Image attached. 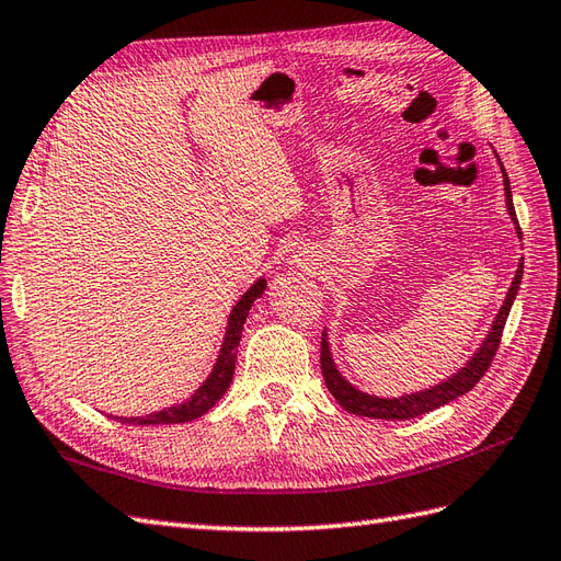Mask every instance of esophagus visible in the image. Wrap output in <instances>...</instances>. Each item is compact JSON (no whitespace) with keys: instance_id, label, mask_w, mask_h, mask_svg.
Returning <instances> with one entry per match:
<instances>
[{"instance_id":"1","label":"esophagus","mask_w":561,"mask_h":561,"mask_svg":"<svg viewBox=\"0 0 561 561\" xmlns=\"http://www.w3.org/2000/svg\"><path fill=\"white\" fill-rule=\"evenodd\" d=\"M309 261H312V259H307V254H305V252H300V254L295 256V264H297V266H307Z\"/></svg>"}]
</instances>
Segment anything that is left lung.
Segmentation results:
<instances>
[{
    "mask_svg": "<svg viewBox=\"0 0 561 561\" xmlns=\"http://www.w3.org/2000/svg\"><path fill=\"white\" fill-rule=\"evenodd\" d=\"M496 163H500L502 180H504L506 214H508V218H512V222H514L516 238L520 240V228H518L516 210H514V202H512V184H508L506 170L502 165L500 156H496ZM520 278H524V259H518V268H516V276L512 280V288L506 290V297H504V302L500 307V312H496L492 327H490L488 335H484V339H482L478 351L472 353L466 359V365L460 367V369H456L451 377H446V379L437 381L434 386H427V389H422V391L403 393V396H391V398L359 391L357 386H353L351 381H347L341 375V369H339V365H335L333 353H331L329 333L323 331L321 333V375H323V381H327V389L335 398V403H339L343 410H347V413L371 417V420H410V417L432 413V410H437V408H442L446 403L456 401L458 396L468 393L472 386H476L482 379L484 371H488L492 357L496 353V347H500V339H502L506 317H508V312H512V305H514L516 293L520 288Z\"/></svg>",
    "mask_w": 561,
    "mask_h": 561,
    "instance_id": "obj_1",
    "label": "left lung"
}]
</instances>
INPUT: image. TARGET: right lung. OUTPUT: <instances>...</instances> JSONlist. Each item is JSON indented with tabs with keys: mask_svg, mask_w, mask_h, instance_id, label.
<instances>
[{
	"mask_svg": "<svg viewBox=\"0 0 561 561\" xmlns=\"http://www.w3.org/2000/svg\"><path fill=\"white\" fill-rule=\"evenodd\" d=\"M264 290H266V278H259L252 288H249L238 302H234V307L230 309L226 335H222V345L216 357V365L210 369V375L204 379V383L198 386L186 401L172 403L151 415H136V417L115 415V420L124 422V425H141V427L144 425H178V422H190L208 413V410L220 401L222 393L228 391L234 375V359H238V345L242 339L244 321L249 317V309H252L254 300H259V297L264 295Z\"/></svg>",
	"mask_w": 561,
	"mask_h": 561,
	"instance_id": "add662e5",
	"label": "right lung"
}]
</instances>
